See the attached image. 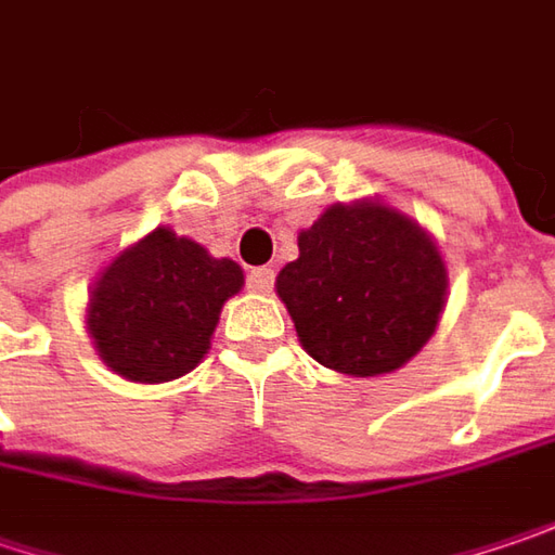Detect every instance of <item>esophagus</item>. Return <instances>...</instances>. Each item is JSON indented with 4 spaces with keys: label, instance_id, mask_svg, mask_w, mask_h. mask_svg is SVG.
<instances>
[{
    "label": "esophagus",
    "instance_id": "esophagus-1",
    "mask_svg": "<svg viewBox=\"0 0 555 555\" xmlns=\"http://www.w3.org/2000/svg\"><path fill=\"white\" fill-rule=\"evenodd\" d=\"M246 287L253 293H271V287H274V268H268V264L253 268V271L246 274Z\"/></svg>",
    "mask_w": 555,
    "mask_h": 555
}]
</instances>
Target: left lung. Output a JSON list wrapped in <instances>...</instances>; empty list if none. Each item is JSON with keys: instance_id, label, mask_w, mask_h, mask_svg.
I'll return each instance as SVG.
<instances>
[{"instance_id": "1", "label": "left lung", "mask_w": 555, "mask_h": 555, "mask_svg": "<svg viewBox=\"0 0 555 555\" xmlns=\"http://www.w3.org/2000/svg\"><path fill=\"white\" fill-rule=\"evenodd\" d=\"M437 243L397 208L362 199L324 208L278 274L302 349L352 377L402 369L425 347L447 302Z\"/></svg>"}]
</instances>
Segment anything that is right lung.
Segmentation results:
<instances>
[{"instance_id":"obj_1","label":"right lung","mask_w":555,"mask_h":555,"mask_svg":"<svg viewBox=\"0 0 555 555\" xmlns=\"http://www.w3.org/2000/svg\"><path fill=\"white\" fill-rule=\"evenodd\" d=\"M240 287V264L155 228L99 274L87 331L115 374L137 384L175 380L203 362L221 306Z\"/></svg>"}]
</instances>
